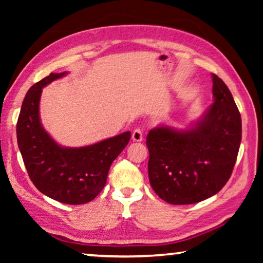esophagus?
<instances>
[{
  "mask_svg": "<svg viewBox=\"0 0 263 263\" xmlns=\"http://www.w3.org/2000/svg\"><path fill=\"white\" fill-rule=\"evenodd\" d=\"M142 137H144V135H142L141 128H136V130L132 132V140L133 141H137V142L141 141Z\"/></svg>",
  "mask_w": 263,
  "mask_h": 263,
  "instance_id": "34e87169",
  "label": "esophagus"
}]
</instances>
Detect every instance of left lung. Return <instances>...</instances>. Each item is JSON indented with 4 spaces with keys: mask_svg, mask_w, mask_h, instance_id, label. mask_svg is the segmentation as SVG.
<instances>
[{
    "mask_svg": "<svg viewBox=\"0 0 263 263\" xmlns=\"http://www.w3.org/2000/svg\"><path fill=\"white\" fill-rule=\"evenodd\" d=\"M211 77L215 103L201 122L180 132L155 127L146 138L151 186L169 204H194L216 195L237 161L241 116L228 86L216 74Z\"/></svg>",
    "mask_w": 263,
    "mask_h": 263,
    "instance_id": "8db88e82",
    "label": "left lung"
}]
</instances>
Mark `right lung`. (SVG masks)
<instances>
[{
	"mask_svg": "<svg viewBox=\"0 0 263 263\" xmlns=\"http://www.w3.org/2000/svg\"><path fill=\"white\" fill-rule=\"evenodd\" d=\"M65 74L51 73L29 89L16 132L22 158L35 188L58 202L78 205L92 201L103 190L111 163L128 144L131 132L80 148H65L53 141L39 121V100L43 87Z\"/></svg>",
	"mask_w": 263,
	"mask_h": 263,
	"instance_id": "1",
	"label": "right lung"
}]
</instances>
